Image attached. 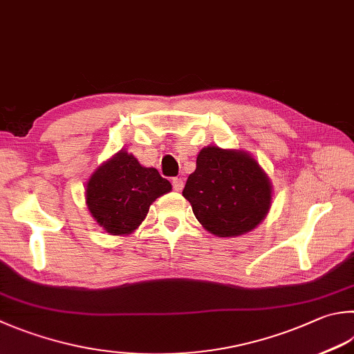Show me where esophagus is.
<instances>
[{"mask_svg": "<svg viewBox=\"0 0 354 354\" xmlns=\"http://www.w3.org/2000/svg\"><path fill=\"white\" fill-rule=\"evenodd\" d=\"M183 186H185V183H183L182 178H180V177L172 178V188H174L176 191H182Z\"/></svg>", "mask_w": 354, "mask_h": 354, "instance_id": "34e87169", "label": "esophagus"}]
</instances>
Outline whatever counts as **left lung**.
<instances>
[{
    "label": "left lung",
    "instance_id": "8db88e82",
    "mask_svg": "<svg viewBox=\"0 0 354 354\" xmlns=\"http://www.w3.org/2000/svg\"><path fill=\"white\" fill-rule=\"evenodd\" d=\"M183 197L209 232L236 237L254 230L265 218L271 206V183L246 152L208 146L198 152Z\"/></svg>",
    "mask_w": 354,
    "mask_h": 354
}]
</instances>
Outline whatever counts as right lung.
<instances>
[{"label": "right lung", "instance_id": "1", "mask_svg": "<svg viewBox=\"0 0 354 354\" xmlns=\"http://www.w3.org/2000/svg\"><path fill=\"white\" fill-rule=\"evenodd\" d=\"M171 191V183L156 168L120 151L92 174L86 203L100 226L112 236L129 234L143 222L151 203Z\"/></svg>", "mask_w": 354, "mask_h": 354}]
</instances>
